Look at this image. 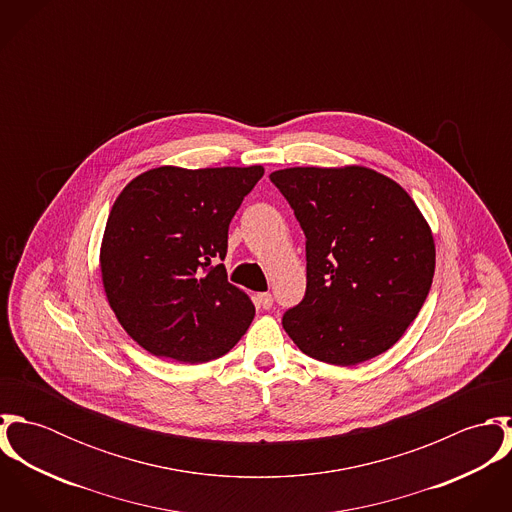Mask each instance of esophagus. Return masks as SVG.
Returning <instances> with one entry per match:
<instances>
[{"instance_id":"34e87169","label":"esophagus","mask_w":512,"mask_h":512,"mask_svg":"<svg viewBox=\"0 0 512 512\" xmlns=\"http://www.w3.org/2000/svg\"><path fill=\"white\" fill-rule=\"evenodd\" d=\"M256 299H258V305H260L262 309H270V307L274 305V297H272V293H258V295H256Z\"/></svg>"}]
</instances>
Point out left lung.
Segmentation results:
<instances>
[{
  "instance_id": "left-lung-1",
  "label": "left lung",
  "mask_w": 512,
  "mask_h": 512,
  "mask_svg": "<svg viewBox=\"0 0 512 512\" xmlns=\"http://www.w3.org/2000/svg\"><path fill=\"white\" fill-rule=\"evenodd\" d=\"M305 234L307 288L282 325L311 359L353 366L388 351L420 313L434 236L412 197L361 165L270 175Z\"/></svg>"
}]
</instances>
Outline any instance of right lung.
<instances>
[{"label": "right lung", "instance_id": "obj_1", "mask_svg": "<svg viewBox=\"0 0 512 512\" xmlns=\"http://www.w3.org/2000/svg\"><path fill=\"white\" fill-rule=\"evenodd\" d=\"M264 167H157L118 195L100 270L112 311L147 353L207 363L228 353L254 319V303L228 284V224Z\"/></svg>", "mask_w": 512, "mask_h": 512}]
</instances>
